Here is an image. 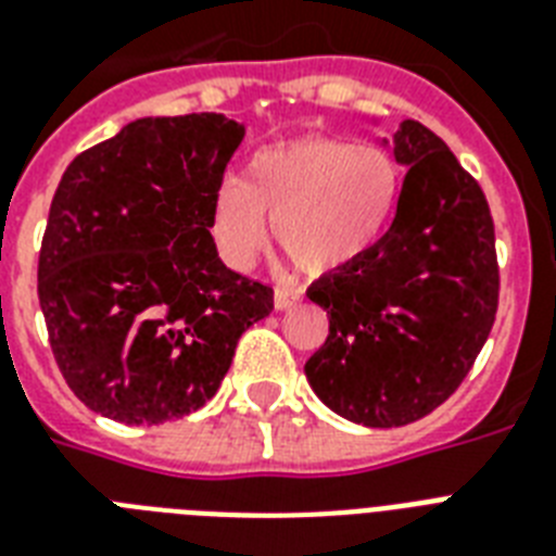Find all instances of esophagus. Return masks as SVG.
<instances>
[{
  "instance_id": "1",
  "label": "esophagus",
  "mask_w": 556,
  "mask_h": 556,
  "mask_svg": "<svg viewBox=\"0 0 556 556\" xmlns=\"http://www.w3.org/2000/svg\"><path fill=\"white\" fill-rule=\"evenodd\" d=\"M300 300H303V291L294 286H279L277 291H274V308H277V312H288V308H294Z\"/></svg>"
}]
</instances>
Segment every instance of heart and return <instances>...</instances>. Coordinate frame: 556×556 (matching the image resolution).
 Returning a JSON list of instances; mask_svg holds the SVG:
<instances>
[{
	"label": "heart",
	"mask_w": 556,
	"mask_h": 556,
	"mask_svg": "<svg viewBox=\"0 0 556 556\" xmlns=\"http://www.w3.org/2000/svg\"><path fill=\"white\" fill-rule=\"evenodd\" d=\"M401 169L383 147L305 138L253 152L242 185L213 195L210 233L236 268L268 244V222L288 260L305 274L338 270L378 242L395 213Z\"/></svg>",
	"instance_id": "obj_1"
}]
</instances>
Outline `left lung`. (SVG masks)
Masks as SVG:
<instances>
[{"label":"left lung","instance_id":"1","mask_svg":"<svg viewBox=\"0 0 556 556\" xmlns=\"http://www.w3.org/2000/svg\"><path fill=\"white\" fill-rule=\"evenodd\" d=\"M406 176L392 225L308 300L329 338L305 364L323 404L364 427H404L447 401L491 334L500 262L482 187L439 135L404 121L392 138Z\"/></svg>","mask_w":556,"mask_h":556}]
</instances>
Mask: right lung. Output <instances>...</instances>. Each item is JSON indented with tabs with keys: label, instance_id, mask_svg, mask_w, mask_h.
Returning a JSON list of instances; mask_svg holds the SVG:
<instances>
[{
	"label": "right lung",
	"instance_id": "1",
	"mask_svg": "<svg viewBox=\"0 0 556 556\" xmlns=\"http://www.w3.org/2000/svg\"><path fill=\"white\" fill-rule=\"evenodd\" d=\"M244 126L201 112L141 117L63 173L37 294L65 383L112 421L152 427L216 395L274 288L218 260L213 195Z\"/></svg>",
	"mask_w": 556,
	"mask_h": 556
}]
</instances>
